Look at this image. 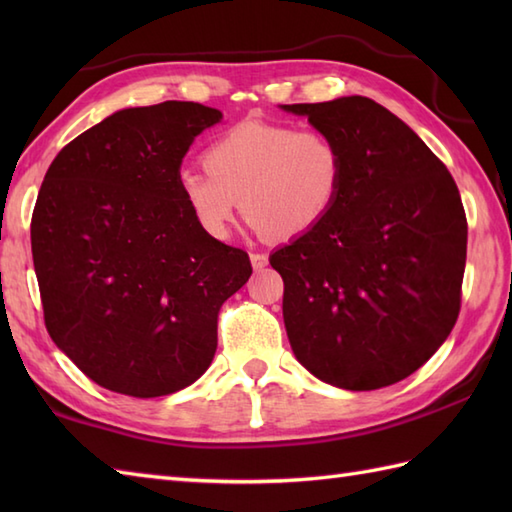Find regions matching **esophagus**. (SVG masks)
Instances as JSON below:
<instances>
[{
  "label": "esophagus",
  "instance_id": "obj_1",
  "mask_svg": "<svg viewBox=\"0 0 512 512\" xmlns=\"http://www.w3.org/2000/svg\"><path fill=\"white\" fill-rule=\"evenodd\" d=\"M250 264L255 270H264L268 266V257L264 253H250Z\"/></svg>",
  "mask_w": 512,
  "mask_h": 512
}]
</instances>
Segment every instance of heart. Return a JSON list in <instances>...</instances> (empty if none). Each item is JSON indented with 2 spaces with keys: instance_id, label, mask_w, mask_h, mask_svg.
<instances>
[{
  "instance_id": "obj_1",
  "label": "heart",
  "mask_w": 512,
  "mask_h": 512,
  "mask_svg": "<svg viewBox=\"0 0 512 512\" xmlns=\"http://www.w3.org/2000/svg\"><path fill=\"white\" fill-rule=\"evenodd\" d=\"M206 169H182L178 191L193 220L213 239L231 235L242 213L275 239L312 233L339 204L345 151L321 129L242 123L204 151Z\"/></svg>"
}]
</instances>
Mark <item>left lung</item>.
Here are the masks:
<instances>
[{"mask_svg":"<svg viewBox=\"0 0 512 512\" xmlns=\"http://www.w3.org/2000/svg\"><path fill=\"white\" fill-rule=\"evenodd\" d=\"M345 151L339 204L270 255L297 361L350 391L394 385L447 341L460 314L466 215L442 160L365 96L281 105Z\"/></svg>","mask_w":512,"mask_h":512,"instance_id":"8db88e82","label":"left lung"}]
</instances>
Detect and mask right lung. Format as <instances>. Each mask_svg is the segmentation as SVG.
<instances>
[{"label":"right lung","instance_id":"obj_1","mask_svg":"<svg viewBox=\"0 0 512 512\" xmlns=\"http://www.w3.org/2000/svg\"><path fill=\"white\" fill-rule=\"evenodd\" d=\"M220 121L189 101L127 107L65 145L43 178L30 242L48 334L116 394L195 383L215 356L222 303L253 273L178 191L195 136Z\"/></svg>","mask_w":512,"mask_h":512}]
</instances>
